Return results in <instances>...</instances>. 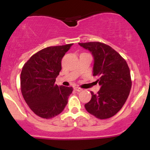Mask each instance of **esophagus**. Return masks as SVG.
<instances>
[{"label":"esophagus","instance_id":"1","mask_svg":"<svg viewBox=\"0 0 150 150\" xmlns=\"http://www.w3.org/2000/svg\"><path fill=\"white\" fill-rule=\"evenodd\" d=\"M75 91H78V92H81V91H82L83 89L81 88L76 87V88H75Z\"/></svg>","mask_w":150,"mask_h":150}]
</instances>
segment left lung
<instances>
[{
	"label": "left lung",
	"mask_w": 150,
	"mask_h": 150,
	"mask_svg": "<svg viewBox=\"0 0 150 150\" xmlns=\"http://www.w3.org/2000/svg\"><path fill=\"white\" fill-rule=\"evenodd\" d=\"M94 59L93 75L98 76L101 88L85 104L88 112L99 119L117 114L126 102L131 88V73L126 61L112 47L100 42L79 43Z\"/></svg>",
	"instance_id": "left-lung-1"
}]
</instances>
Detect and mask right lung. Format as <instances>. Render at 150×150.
<instances>
[{"mask_svg":"<svg viewBox=\"0 0 150 150\" xmlns=\"http://www.w3.org/2000/svg\"><path fill=\"white\" fill-rule=\"evenodd\" d=\"M72 45L43 48L33 54L22 67V94L32 111L42 118H52L60 114L73 90L72 87L55 83L62 69V59Z\"/></svg>","mask_w":150,"mask_h":150,"instance_id":"right-lung-1","label":"right lung"}]
</instances>
